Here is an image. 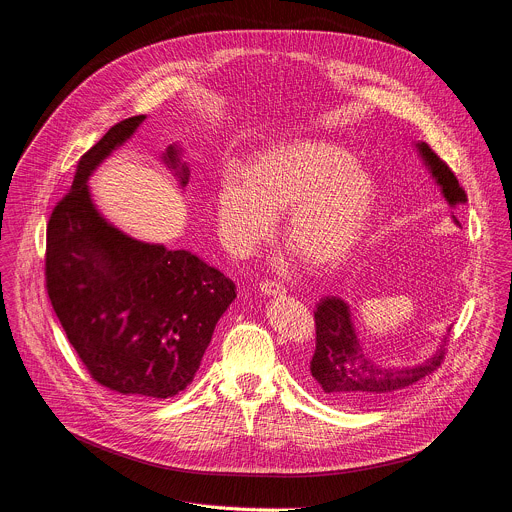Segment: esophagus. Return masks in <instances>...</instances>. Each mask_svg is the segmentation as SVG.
<instances>
[{
  "label": "esophagus",
  "mask_w": 512,
  "mask_h": 512,
  "mask_svg": "<svg viewBox=\"0 0 512 512\" xmlns=\"http://www.w3.org/2000/svg\"><path fill=\"white\" fill-rule=\"evenodd\" d=\"M259 289L267 297H277V295L285 293V287L281 283H277V281H263V283H259Z\"/></svg>",
  "instance_id": "34e87169"
}]
</instances>
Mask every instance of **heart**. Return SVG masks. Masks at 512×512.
<instances>
[{
  "label": "heart",
  "instance_id": "heart-1",
  "mask_svg": "<svg viewBox=\"0 0 512 512\" xmlns=\"http://www.w3.org/2000/svg\"><path fill=\"white\" fill-rule=\"evenodd\" d=\"M378 207V187L350 150L327 140L277 142L249 168L229 164L215 199L217 231L237 257L251 255L277 227L317 269L344 263L364 239Z\"/></svg>",
  "mask_w": 512,
  "mask_h": 512
}]
</instances>
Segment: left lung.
<instances>
[{
  "label": "left lung",
  "instance_id": "obj_1",
  "mask_svg": "<svg viewBox=\"0 0 512 512\" xmlns=\"http://www.w3.org/2000/svg\"><path fill=\"white\" fill-rule=\"evenodd\" d=\"M416 148L430 170L434 183L440 187L444 201L450 207L466 203V193L458 185L452 170L440 156L426 144L416 142ZM452 221L458 225L456 217ZM450 327L446 329V335ZM442 337L446 344L448 337ZM444 344L422 364L416 366H384L370 358L360 344L350 305L335 295H327L315 309V354L309 362V376L317 390L327 400L348 406H362L386 398L392 392L404 390L424 376L432 374L442 358Z\"/></svg>",
  "mask_w": 512,
  "mask_h": 512
}]
</instances>
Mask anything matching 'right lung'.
Here are the masks:
<instances>
[{
	"instance_id": "add662e5",
	"label": "right lung",
	"mask_w": 512,
	"mask_h": 512,
	"mask_svg": "<svg viewBox=\"0 0 512 512\" xmlns=\"http://www.w3.org/2000/svg\"><path fill=\"white\" fill-rule=\"evenodd\" d=\"M112 126L78 162L70 193L48 223L46 287L90 376L132 398L164 400L195 378L235 283L191 251L128 237L96 209L88 179L144 122ZM181 187L189 166L179 144L162 152Z\"/></svg>"
}]
</instances>
